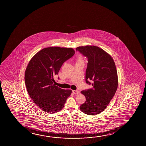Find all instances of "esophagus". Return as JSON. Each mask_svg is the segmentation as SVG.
<instances>
[{"label":"esophagus","mask_w":146,"mask_h":146,"mask_svg":"<svg viewBox=\"0 0 146 146\" xmlns=\"http://www.w3.org/2000/svg\"><path fill=\"white\" fill-rule=\"evenodd\" d=\"M72 92L74 94H79V93H80L78 90H73Z\"/></svg>","instance_id":"1"}]
</instances>
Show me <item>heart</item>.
I'll list each match as a JSON object with an SVG mask.
<instances>
[{
	"instance_id": "obj_1",
	"label": "heart",
	"mask_w": 146,
	"mask_h": 146,
	"mask_svg": "<svg viewBox=\"0 0 146 146\" xmlns=\"http://www.w3.org/2000/svg\"><path fill=\"white\" fill-rule=\"evenodd\" d=\"M77 61H83V59L82 56H81V55L78 56V58H77Z\"/></svg>"
}]
</instances>
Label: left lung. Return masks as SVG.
<instances>
[{"mask_svg":"<svg viewBox=\"0 0 146 146\" xmlns=\"http://www.w3.org/2000/svg\"><path fill=\"white\" fill-rule=\"evenodd\" d=\"M88 59L86 82L93 88L81 92L86 101L80 107L85 114H100L108 106L116 93L118 78L116 65L112 56L98 46L87 45L76 48Z\"/></svg>","mask_w":146,"mask_h":146,"instance_id":"obj_1","label":"left lung"}]
</instances>
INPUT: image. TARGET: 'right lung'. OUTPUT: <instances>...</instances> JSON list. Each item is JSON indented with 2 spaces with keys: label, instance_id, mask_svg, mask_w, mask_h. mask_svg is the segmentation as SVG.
<instances>
[{
  "label": "right lung",
  "instance_id": "obj_1",
  "mask_svg": "<svg viewBox=\"0 0 146 146\" xmlns=\"http://www.w3.org/2000/svg\"><path fill=\"white\" fill-rule=\"evenodd\" d=\"M74 54L72 48L47 47L37 52L26 67L24 79L28 94L34 103L47 113L62 110L72 93L71 90L55 85L53 77L64 62Z\"/></svg>",
  "mask_w": 146,
  "mask_h": 146
}]
</instances>
